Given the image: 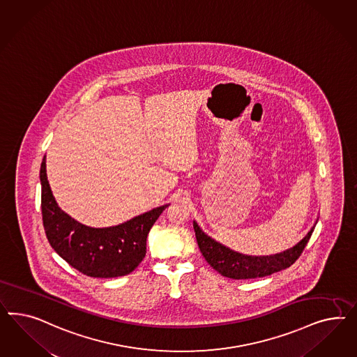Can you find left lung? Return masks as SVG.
I'll use <instances>...</instances> for the list:
<instances>
[{"label":"left lung","instance_id":"1","mask_svg":"<svg viewBox=\"0 0 357 357\" xmlns=\"http://www.w3.org/2000/svg\"><path fill=\"white\" fill-rule=\"evenodd\" d=\"M314 227L292 249L270 257H248L234 252L221 243H217L216 241L204 234V231L194 222L196 241L206 261L222 276L236 280L264 278L291 267L303 254L305 246L313 234Z\"/></svg>","mask_w":357,"mask_h":357}]
</instances>
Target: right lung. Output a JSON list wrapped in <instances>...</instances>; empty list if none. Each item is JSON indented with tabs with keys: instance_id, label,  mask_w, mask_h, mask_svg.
I'll return each instance as SVG.
<instances>
[{
	"instance_id": "obj_1",
	"label": "right lung",
	"mask_w": 357,
	"mask_h": 357,
	"mask_svg": "<svg viewBox=\"0 0 357 357\" xmlns=\"http://www.w3.org/2000/svg\"><path fill=\"white\" fill-rule=\"evenodd\" d=\"M42 216L52 249L73 268L90 278L128 275L146 254V237L167 206L154 208L118 227H85L64 213L54 200L47 179L45 157L40 167Z\"/></svg>"
}]
</instances>
